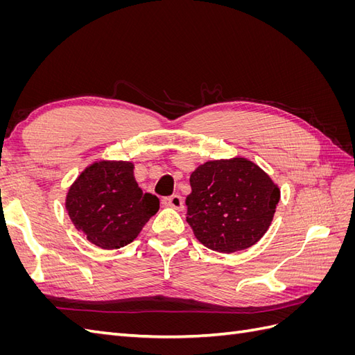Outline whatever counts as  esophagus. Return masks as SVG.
Returning <instances> with one entry per match:
<instances>
[{"label": "esophagus", "mask_w": 355, "mask_h": 355, "mask_svg": "<svg viewBox=\"0 0 355 355\" xmlns=\"http://www.w3.org/2000/svg\"><path fill=\"white\" fill-rule=\"evenodd\" d=\"M161 204H163L164 207H173L176 210H182L184 209V198L180 196H170L161 200Z\"/></svg>", "instance_id": "esophagus-1"}]
</instances>
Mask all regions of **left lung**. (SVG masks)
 <instances>
[{"label": "left lung", "mask_w": 355, "mask_h": 355, "mask_svg": "<svg viewBox=\"0 0 355 355\" xmlns=\"http://www.w3.org/2000/svg\"><path fill=\"white\" fill-rule=\"evenodd\" d=\"M187 222L210 250L249 249L270 228L280 189L245 158L207 161L192 171Z\"/></svg>", "instance_id": "1"}]
</instances>
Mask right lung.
I'll list each match as a JSON object with an SVG mask.
<instances>
[{
    "instance_id": "1",
    "label": "right lung",
    "mask_w": 355,
    "mask_h": 355,
    "mask_svg": "<svg viewBox=\"0 0 355 355\" xmlns=\"http://www.w3.org/2000/svg\"><path fill=\"white\" fill-rule=\"evenodd\" d=\"M158 209L159 200L137 187L128 161L89 166L67 196V210L75 228L105 250L132 243Z\"/></svg>"
}]
</instances>
